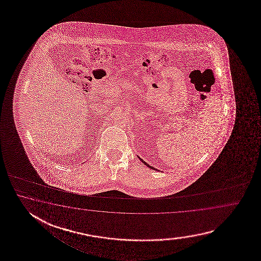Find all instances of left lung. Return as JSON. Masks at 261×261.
I'll return each instance as SVG.
<instances>
[{
    "label": "left lung",
    "mask_w": 261,
    "mask_h": 261,
    "mask_svg": "<svg viewBox=\"0 0 261 261\" xmlns=\"http://www.w3.org/2000/svg\"><path fill=\"white\" fill-rule=\"evenodd\" d=\"M139 159H140V156H139ZM140 161H142L143 163H144V165H146V166L149 167L150 169H152V170H155V171H156V169H155V168H154V167L150 166L149 164H147L145 161H143V160H141V159H140Z\"/></svg>",
    "instance_id": "obj_1"
}]
</instances>
